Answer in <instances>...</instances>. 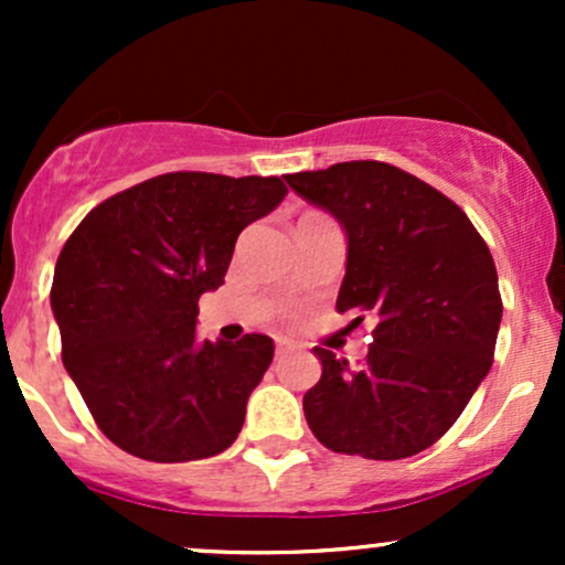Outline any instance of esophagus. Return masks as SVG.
<instances>
[{
	"label": "esophagus",
	"mask_w": 565,
	"mask_h": 565,
	"mask_svg": "<svg viewBox=\"0 0 565 565\" xmlns=\"http://www.w3.org/2000/svg\"><path fill=\"white\" fill-rule=\"evenodd\" d=\"M291 350H295V345H291V342H276V359H281V355L291 353Z\"/></svg>",
	"instance_id": "esophagus-1"
}]
</instances>
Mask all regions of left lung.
<instances>
[{"mask_svg": "<svg viewBox=\"0 0 565 565\" xmlns=\"http://www.w3.org/2000/svg\"><path fill=\"white\" fill-rule=\"evenodd\" d=\"M287 183L348 233L337 310L374 319L364 364L316 348L321 380L305 393V419L337 454L414 457L457 423L494 361V257L449 196L385 161H340Z\"/></svg>", "mask_w": 565, "mask_h": 565, "instance_id": "1", "label": "left lung"}]
</instances>
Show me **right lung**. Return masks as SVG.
Masks as SVG:
<instances>
[{
	"label": "right lung",
	"mask_w": 565,
	"mask_h": 565,
	"mask_svg": "<svg viewBox=\"0 0 565 565\" xmlns=\"http://www.w3.org/2000/svg\"><path fill=\"white\" fill-rule=\"evenodd\" d=\"M284 196L281 178L167 172L100 201L63 244L50 289L63 364L119 449L188 462L236 440L274 340L199 342V297Z\"/></svg>",
	"instance_id": "add662e5"
}]
</instances>
